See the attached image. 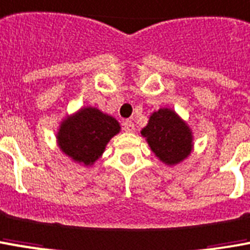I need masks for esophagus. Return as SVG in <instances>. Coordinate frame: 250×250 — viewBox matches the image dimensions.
I'll list each match as a JSON object with an SVG mask.
<instances>
[{"instance_id": "obj_1", "label": "esophagus", "mask_w": 250, "mask_h": 250, "mask_svg": "<svg viewBox=\"0 0 250 250\" xmlns=\"http://www.w3.org/2000/svg\"><path fill=\"white\" fill-rule=\"evenodd\" d=\"M124 129H125V132H135V124L132 121H129V120H126V121L124 122Z\"/></svg>"}]
</instances>
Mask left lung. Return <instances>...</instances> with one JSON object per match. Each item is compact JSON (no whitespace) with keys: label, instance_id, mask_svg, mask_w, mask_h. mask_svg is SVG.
<instances>
[{"label":"left lung","instance_id":"1","mask_svg":"<svg viewBox=\"0 0 250 250\" xmlns=\"http://www.w3.org/2000/svg\"><path fill=\"white\" fill-rule=\"evenodd\" d=\"M155 156L167 166L185 161L193 149V133L187 122L173 108L163 107L154 111L142 129Z\"/></svg>","mask_w":250,"mask_h":250}]
</instances>
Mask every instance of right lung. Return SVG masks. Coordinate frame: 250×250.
Here are the masks:
<instances>
[{
  "label": "right lung",
  "mask_w": 250,
  "mask_h": 250,
  "mask_svg": "<svg viewBox=\"0 0 250 250\" xmlns=\"http://www.w3.org/2000/svg\"><path fill=\"white\" fill-rule=\"evenodd\" d=\"M120 130V122L114 117L88 106L66 115L61 121L56 139L60 149L68 158L91 166L102 156L107 143Z\"/></svg>",
  "instance_id": "add662e5"
}]
</instances>
